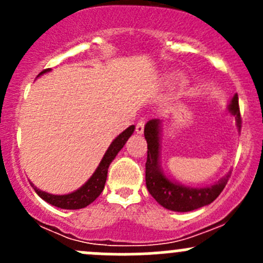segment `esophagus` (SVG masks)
Returning a JSON list of instances; mask_svg holds the SVG:
<instances>
[{
	"label": "esophagus",
	"instance_id": "esophagus-1",
	"mask_svg": "<svg viewBox=\"0 0 263 263\" xmlns=\"http://www.w3.org/2000/svg\"><path fill=\"white\" fill-rule=\"evenodd\" d=\"M144 127H145L144 119H141V121L137 122V124H136V132H137V134H139V135L144 134Z\"/></svg>",
	"mask_w": 263,
	"mask_h": 263
}]
</instances>
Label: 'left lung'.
<instances>
[{
  "label": "left lung",
  "mask_w": 263,
  "mask_h": 263,
  "mask_svg": "<svg viewBox=\"0 0 263 263\" xmlns=\"http://www.w3.org/2000/svg\"><path fill=\"white\" fill-rule=\"evenodd\" d=\"M228 112L235 117L237 127L240 129L242 119H240L238 95L230 100L228 105ZM145 139L147 142V160H146V187L150 195L160 203L163 208L177 213H188L197 210L206 205H210L217 198L227 185L230 177V172L225 174L216 183L206 187H188L178 182L172 181L165 176L160 165V136H161V121L151 119L145 124Z\"/></svg>",
  "instance_id": "left-lung-1"
}]
</instances>
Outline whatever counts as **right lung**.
<instances>
[{
	"label": "right lung",
	"mask_w": 263,
	"mask_h": 263,
	"mask_svg": "<svg viewBox=\"0 0 263 263\" xmlns=\"http://www.w3.org/2000/svg\"><path fill=\"white\" fill-rule=\"evenodd\" d=\"M50 68L48 70L42 71L38 75V78L43 73L49 72ZM135 126H129L128 128L124 129L122 134H119L112 141V144L109 145L108 150L105 151L104 156H103L102 161L99 163L98 168L95 169V172L92 173V176L87 179V182L85 184H82L79 190L73 191V192L67 193V195H52V193L44 192V191L36 188L33 183L30 182V184L33 185L34 191L38 193V196L41 198H43L46 202L50 203V205L55 206V208L65 209V210H78V209H84L87 205H90L91 202H94L97 200V197H99L100 193L103 192L105 185V181H107V174H108V168H109L110 163L115 160L117 154L121 151V148L124 146V144L127 142V140L131 137V135L134 134Z\"/></svg>",
	"instance_id": "add662e5"
}]
</instances>
